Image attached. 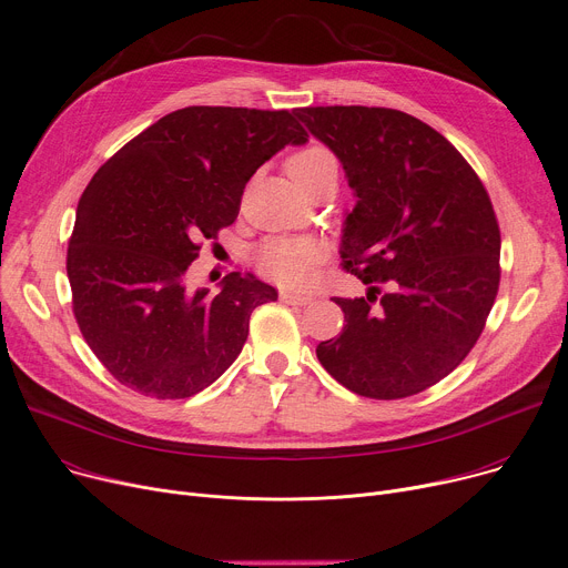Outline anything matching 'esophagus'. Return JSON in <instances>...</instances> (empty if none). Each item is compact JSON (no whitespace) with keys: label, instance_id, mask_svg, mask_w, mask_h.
I'll return each instance as SVG.
<instances>
[{"label":"esophagus","instance_id":"34e87169","mask_svg":"<svg viewBox=\"0 0 568 568\" xmlns=\"http://www.w3.org/2000/svg\"><path fill=\"white\" fill-rule=\"evenodd\" d=\"M280 297L284 300V303L295 305V307L312 305V300H314L310 293H295V291H280Z\"/></svg>","mask_w":568,"mask_h":568}]
</instances>
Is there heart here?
<instances>
[{"label": "heart", "mask_w": 568, "mask_h": 568, "mask_svg": "<svg viewBox=\"0 0 568 568\" xmlns=\"http://www.w3.org/2000/svg\"><path fill=\"white\" fill-rule=\"evenodd\" d=\"M288 176L303 187L321 174H337V160L325 146L310 144L286 160ZM256 271L280 286L297 288L312 282L323 247L312 239H268L252 252Z\"/></svg>", "instance_id": "b5f03b06"}]
</instances>
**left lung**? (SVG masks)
I'll use <instances>...</instances> for the list:
<instances>
[{
  "label": "left lung",
  "mask_w": 568,
  "mask_h": 568,
  "mask_svg": "<svg viewBox=\"0 0 568 568\" xmlns=\"http://www.w3.org/2000/svg\"><path fill=\"white\" fill-rule=\"evenodd\" d=\"M295 116L344 164L357 204L344 222L342 265L369 284L366 297H332L346 325L316 357L359 396L419 394L473 351L495 303L490 196L468 160L406 112L329 105Z\"/></svg>",
  "instance_id": "8db88e82"
}]
</instances>
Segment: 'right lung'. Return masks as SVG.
<instances>
[{
  "label": "right lung",
  "mask_w": 568,
  "mask_h": 568,
  "mask_svg": "<svg viewBox=\"0 0 568 568\" xmlns=\"http://www.w3.org/2000/svg\"><path fill=\"white\" fill-rule=\"evenodd\" d=\"M307 132L286 110L183 108L116 151L87 185L65 254L73 314L93 355L125 387L187 398L247 342L250 316L277 300L254 275L220 291L185 282L202 241L236 222L258 166Z\"/></svg>",
  "instance_id": "right-lung-1"
}]
</instances>
